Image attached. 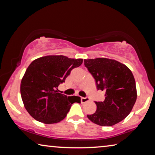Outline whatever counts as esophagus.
Wrapping results in <instances>:
<instances>
[{
  "label": "esophagus",
  "instance_id": "esophagus-1",
  "mask_svg": "<svg viewBox=\"0 0 155 155\" xmlns=\"http://www.w3.org/2000/svg\"><path fill=\"white\" fill-rule=\"evenodd\" d=\"M81 103H87V102L90 101V98L89 97H81Z\"/></svg>",
  "mask_w": 155,
  "mask_h": 155
}]
</instances>
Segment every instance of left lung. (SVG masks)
Listing matches in <instances>:
<instances>
[{
	"label": "left lung",
	"mask_w": 155,
	"mask_h": 155,
	"mask_svg": "<svg viewBox=\"0 0 155 155\" xmlns=\"http://www.w3.org/2000/svg\"><path fill=\"white\" fill-rule=\"evenodd\" d=\"M84 64L96 81L98 90L105 92V99L96 102L97 109L87 117L95 124L111 127L130 114L137 99L135 81L125 65L114 59H85Z\"/></svg>",
	"instance_id": "1"
}]
</instances>
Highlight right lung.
<instances>
[{
    "mask_svg": "<svg viewBox=\"0 0 155 155\" xmlns=\"http://www.w3.org/2000/svg\"><path fill=\"white\" fill-rule=\"evenodd\" d=\"M82 63V59L53 55L40 57L29 65L21 81L20 93L34 119L44 124L57 123L65 118L73 103H81L79 96H67L57 87Z\"/></svg>",
    "mask_w": 155,
    "mask_h": 155,
    "instance_id": "right-lung-1",
    "label": "right lung"
}]
</instances>
